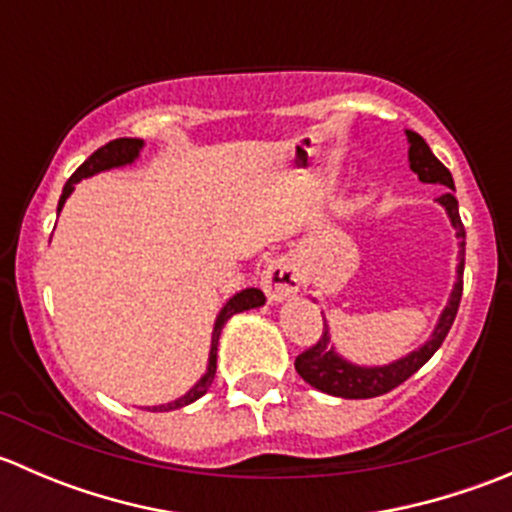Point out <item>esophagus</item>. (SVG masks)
Here are the masks:
<instances>
[{
    "instance_id": "1",
    "label": "esophagus",
    "mask_w": 512,
    "mask_h": 512,
    "mask_svg": "<svg viewBox=\"0 0 512 512\" xmlns=\"http://www.w3.org/2000/svg\"><path fill=\"white\" fill-rule=\"evenodd\" d=\"M260 287L265 289L267 299L272 304L282 302L289 294H294L299 289V272L287 257H275V260L267 262V267L262 270Z\"/></svg>"
}]
</instances>
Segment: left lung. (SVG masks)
Listing matches in <instances>:
<instances>
[{
  "instance_id": "1",
  "label": "left lung",
  "mask_w": 512,
  "mask_h": 512,
  "mask_svg": "<svg viewBox=\"0 0 512 512\" xmlns=\"http://www.w3.org/2000/svg\"><path fill=\"white\" fill-rule=\"evenodd\" d=\"M406 138H409V168L418 175V180H421V183L443 185L446 190H451V193L441 195L438 203L446 208L453 230H456L458 247H461V250H458V260L461 262H458V270H456V285H453L451 297H448V304L443 307L431 337H428L426 342H423L418 349H414L411 354L401 356V359L391 361V364H384V366H359L344 359V356L334 349L332 337H329L327 319H324V332L322 337H319V342L294 359V369H297V374L302 376L309 386L324 391V394L342 396V399H374V396H381L386 394V391L396 389V386L404 384L409 376H414L416 371L438 352V347L443 344V339H446L448 329H451L453 319H456L458 314V304H461V294H463L466 230H463L461 215H458V200L453 198L456 185H453L451 170L433 156L428 143L423 141L418 133L406 131Z\"/></svg>"
}]
</instances>
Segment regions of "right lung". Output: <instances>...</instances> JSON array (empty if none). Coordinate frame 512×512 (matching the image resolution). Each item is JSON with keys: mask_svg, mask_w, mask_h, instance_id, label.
<instances>
[{"mask_svg": "<svg viewBox=\"0 0 512 512\" xmlns=\"http://www.w3.org/2000/svg\"><path fill=\"white\" fill-rule=\"evenodd\" d=\"M141 151H143L141 138H116V141L106 143V146H101L98 151L91 153V156L86 158L84 163L79 165V168H76V173L71 175L69 180H66L64 190H61V198H59V213H61V208H64L66 198L74 193V185L79 183V180L91 178V175L101 173V170H111V168H121V165H131L133 160L141 156ZM262 304H265V294H262L257 287L242 289V292H237L235 297L227 299L225 307L220 309L218 319H215L213 339H210L208 371L200 376V381L193 386V389L188 391V394H183L180 399L170 401V404L151 406L148 411H175V409H183V406L193 404V401H198L200 396H203L205 391L210 389V384H213V379H215V369H218V342H220V332H223L225 322L232 317V314L247 312V309L262 307Z\"/></svg>", "mask_w": 512, "mask_h": 512, "instance_id": "obj_1", "label": "right lung"}]
</instances>
